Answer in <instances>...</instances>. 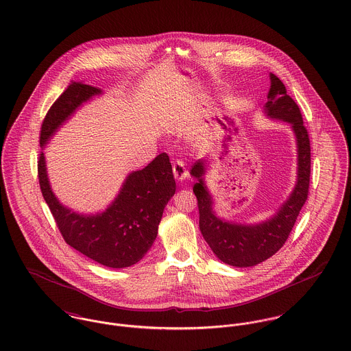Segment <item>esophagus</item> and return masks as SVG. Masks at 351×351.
Listing matches in <instances>:
<instances>
[{
  "mask_svg": "<svg viewBox=\"0 0 351 351\" xmlns=\"http://www.w3.org/2000/svg\"><path fill=\"white\" fill-rule=\"evenodd\" d=\"M172 171H173L175 179H176L178 182H180V183H183V182L189 178V172H187V169H186V165H184V162L180 161V160H178V161L173 162Z\"/></svg>",
  "mask_w": 351,
  "mask_h": 351,
  "instance_id": "1",
  "label": "esophagus"
}]
</instances>
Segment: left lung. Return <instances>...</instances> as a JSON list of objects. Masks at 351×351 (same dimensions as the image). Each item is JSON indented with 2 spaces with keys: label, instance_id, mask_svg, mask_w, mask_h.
Returning a JSON list of instances; mask_svg holds the SVG:
<instances>
[{
  "label": "left lung",
  "instance_id": "8db88e82",
  "mask_svg": "<svg viewBox=\"0 0 351 351\" xmlns=\"http://www.w3.org/2000/svg\"><path fill=\"white\" fill-rule=\"evenodd\" d=\"M268 101L263 108L265 117L289 123L296 143V182L288 197L276 213L258 223H241L219 217L214 210V197L206 184L208 161L200 158L191 168L196 179L194 194L199 208V229L213 253L225 264L254 267L281 249L308 195L311 172V148L307 129L296 102L287 94L284 83L269 74Z\"/></svg>",
  "mask_w": 351,
  "mask_h": 351
}]
</instances>
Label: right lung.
I'll use <instances>...</instances> for the list:
<instances>
[{
    "mask_svg": "<svg viewBox=\"0 0 351 351\" xmlns=\"http://www.w3.org/2000/svg\"><path fill=\"white\" fill-rule=\"evenodd\" d=\"M102 94L98 87L73 82L44 118L40 147L44 149L79 108ZM39 182L64 241L93 261L117 269L137 264L147 254L156 239L164 208L176 191L167 154L155 157L145 168L130 172L117 196L98 213H79L58 199L49 183L44 152L40 154Z\"/></svg>",
    "mask_w": 351,
    "mask_h": 351,
    "instance_id": "1",
    "label": "right lung"
}]
</instances>
